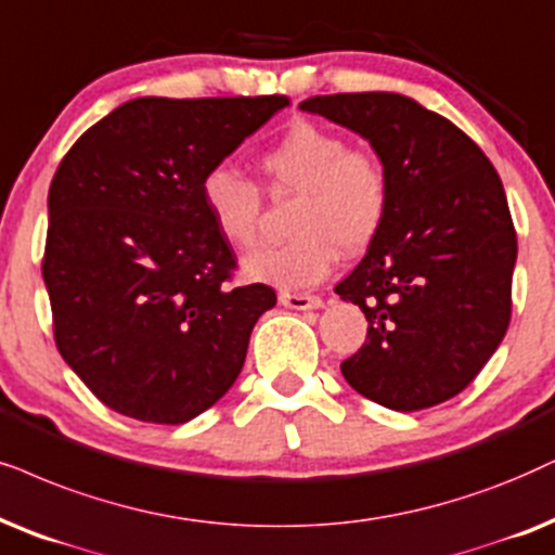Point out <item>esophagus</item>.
<instances>
[{
	"mask_svg": "<svg viewBox=\"0 0 555 555\" xmlns=\"http://www.w3.org/2000/svg\"><path fill=\"white\" fill-rule=\"evenodd\" d=\"M278 298H280V304H283L285 308H293V311H315V308H323V300L319 298V295L283 291Z\"/></svg>",
	"mask_w": 555,
	"mask_h": 555,
	"instance_id": "1",
	"label": "esophagus"
}]
</instances>
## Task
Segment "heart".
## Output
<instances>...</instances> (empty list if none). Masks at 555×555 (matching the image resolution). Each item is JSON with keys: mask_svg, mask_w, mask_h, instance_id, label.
I'll list each match as a JSON object with an SVG mask.
<instances>
[{"mask_svg": "<svg viewBox=\"0 0 555 555\" xmlns=\"http://www.w3.org/2000/svg\"><path fill=\"white\" fill-rule=\"evenodd\" d=\"M275 193H298L291 232L280 247L251 251L244 272L278 287L321 283L334 268L339 247L359 251L377 236L390 206V183L377 155L347 147V140L313 121H295L262 155ZM201 198L216 232L236 249L260 236L262 198L240 170L216 165L201 181Z\"/></svg>", "mask_w": 555, "mask_h": 555, "instance_id": "heart-1", "label": "heart"}]
</instances>
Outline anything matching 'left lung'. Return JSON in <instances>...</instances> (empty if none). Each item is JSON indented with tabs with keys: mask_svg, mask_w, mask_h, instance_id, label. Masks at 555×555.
Masks as SVG:
<instances>
[{
	"mask_svg": "<svg viewBox=\"0 0 555 555\" xmlns=\"http://www.w3.org/2000/svg\"><path fill=\"white\" fill-rule=\"evenodd\" d=\"M300 109L364 137L390 183L383 227L334 287L370 321L344 379L400 413L434 408L477 377L509 326L517 236L498 170L402 93H331Z\"/></svg>",
	"mask_w": 555,
	"mask_h": 555,
	"instance_id": "8db88e82",
	"label": "left lung"
}]
</instances>
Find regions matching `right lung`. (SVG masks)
Segmentation results:
<instances>
[{
    "mask_svg": "<svg viewBox=\"0 0 555 555\" xmlns=\"http://www.w3.org/2000/svg\"><path fill=\"white\" fill-rule=\"evenodd\" d=\"M287 96H140L86 129L48 193L42 257L55 347L127 418L178 426L224 398L257 319L201 181Z\"/></svg>",
    "mask_w": 555,
    "mask_h": 555,
    "instance_id": "obj_1",
    "label": "right lung"
}]
</instances>
